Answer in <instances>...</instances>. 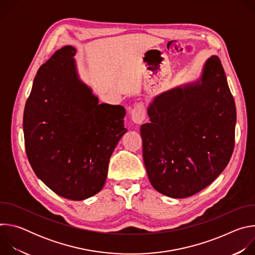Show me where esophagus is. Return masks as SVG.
<instances>
[{"mask_svg":"<svg viewBox=\"0 0 255 255\" xmlns=\"http://www.w3.org/2000/svg\"><path fill=\"white\" fill-rule=\"evenodd\" d=\"M146 117V111L142 103H137L131 111V119L135 124H141Z\"/></svg>","mask_w":255,"mask_h":255,"instance_id":"34e87169","label":"esophagus"}]
</instances>
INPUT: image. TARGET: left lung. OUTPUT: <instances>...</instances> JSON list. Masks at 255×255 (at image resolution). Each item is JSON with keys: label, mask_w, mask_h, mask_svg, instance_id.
I'll list each match as a JSON object with an SVG mask.
<instances>
[{"label": "left lung", "mask_w": 255, "mask_h": 255, "mask_svg": "<svg viewBox=\"0 0 255 255\" xmlns=\"http://www.w3.org/2000/svg\"><path fill=\"white\" fill-rule=\"evenodd\" d=\"M147 114L150 123L140 127L143 160L160 194L191 197L227 166L234 149L236 107L217 55L206 60L198 81L154 97Z\"/></svg>", "instance_id": "left-lung-1"}]
</instances>
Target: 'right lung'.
<instances>
[{"instance_id":"add662e5","label":"right lung","mask_w":255,"mask_h":255,"mask_svg":"<svg viewBox=\"0 0 255 255\" xmlns=\"http://www.w3.org/2000/svg\"><path fill=\"white\" fill-rule=\"evenodd\" d=\"M76 48L63 46L43 63L26 102L23 130L35 174L58 196L82 201L98 194L124 128L125 108L99 104L79 77Z\"/></svg>"}]
</instances>
